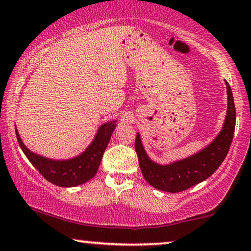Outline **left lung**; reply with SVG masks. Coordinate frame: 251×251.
I'll list each match as a JSON object with an SVG mask.
<instances>
[{
  "mask_svg": "<svg viewBox=\"0 0 251 251\" xmlns=\"http://www.w3.org/2000/svg\"><path fill=\"white\" fill-rule=\"evenodd\" d=\"M227 89V113L223 129L218 136L197 153L167 165L152 160L143 146L141 135L137 133L135 150L138 155L139 167L146 181L155 189L166 193H180L209 178L223 164L232 144L235 130L236 113L233 93L225 80Z\"/></svg>",
  "mask_w": 251,
  "mask_h": 251,
  "instance_id": "left-lung-1",
  "label": "left lung"
}]
</instances>
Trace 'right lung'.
Returning <instances> with one entry per match:
<instances>
[{
  "label": "right lung",
  "mask_w": 251,
  "mask_h": 251,
  "mask_svg": "<svg viewBox=\"0 0 251 251\" xmlns=\"http://www.w3.org/2000/svg\"><path fill=\"white\" fill-rule=\"evenodd\" d=\"M115 128L116 120L103 123L98 128L93 141L82 153L69 159H50L34 153L23 143L17 128L16 136L26 158L42 176L58 187L69 188L77 187L94 177Z\"/></svg>",
  "instance_id": "right-lung-1"
}]
</instances>
